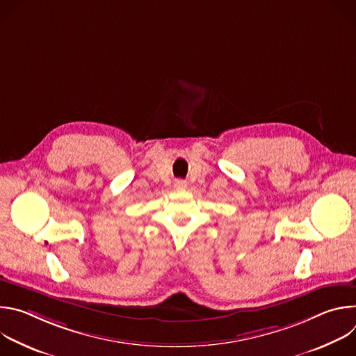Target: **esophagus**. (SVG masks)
Returning <instances> with one entry per match:
<instances>
[{
	"label": "esophagus",
	"mask_w": 356,
	"mask_h": 356,
	"mask_svg": "<svg viewBox=\"0 0 356 356\" xmlns=\"http://www.w3.org/2000/svg\"><path fill=\"white\" fill-rule=\"evenodd\" d=\"M186 186H187V183L184 180H176L175 181V187L176 188H186Z\"/></svg>",
	"instance_id": "1"
}]
</instances>
